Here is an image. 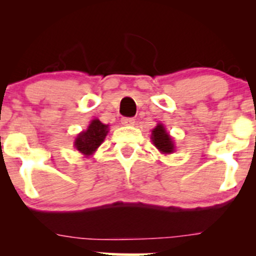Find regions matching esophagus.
<instances>
[{
  "instance_id": "1",
  "label": "esophagus",
  "mask_w": 256,
  "mask_h": 256,
  "mask_svg": "<svg viewBox=\"0 0 256 256\" xmlns=\"http://www.w3.org/2000/svg\"><path fill=\"white\" fill-rule=\"evenodd\" d=\"M122 124L125 126H131L134 124V118H122Z\"/></svg>"
}]
</instances>
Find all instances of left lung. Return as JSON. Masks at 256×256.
<instances>
[{
	"label": "left lung",
	"instance_id": "left-lung-1",
	"mask_svg": "<svg viewBox=\"0 0 256 256\" xmlns=\"http://www.w3.org/2000/svg\"><path fill=\"white\" fill-rule=\"evenodd\" d=\"M152 142L162 154H172L174 152V143L162 124H158L152 131Z\"/></svg>",
	"mask_w": 256,
	"mask_h": 256
}]
</instances>
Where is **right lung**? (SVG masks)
<instances>
[{"mask_svg":"<svg viewBox=\"0 0 256 256\" xmlns=\"http://www.w3.org/2000/svg\"><path fill=\"white\" fill-rule=\"evenodd\" d=\"M108 134V125L102 124L98 119L91 120L85 131H82L74 140V146L79 152L90 156L102 144Z\"/></svg>","mask_w":256,"mask_h":256,"instance_id":"right-lung-1","label":"right lung"}]
</instances>
